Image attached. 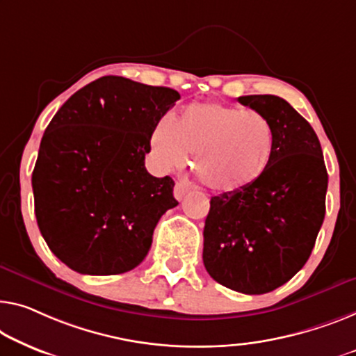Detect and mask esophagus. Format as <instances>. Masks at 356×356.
<instances>
[{
  "instance_id": "1",
  "label": "esophagus",
  "mask_w": 356,
  "mask_h": 356,
  "mask_svg": "<svg viewBox=\"0 0 356 356\" xmlns=\"http://www.w3.org/2000/svg\"><path fill=\"white\" fill-rule=\"evenodd\" d=\"M190 188L187 184H182V182H177L176 185H174V196H176V200H182L185 195H187L190 192Z\"/></svg>"
}]
</instances>
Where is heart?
I'll return each instance as SVG.
<instances>
[{
  "mask_svg": "<svg viewBox=\"0 0 356 356\" xmlns=\"http://www.w3.org/2000/svg\"><path fill=\"white\" fill-rule=\"evenodd\" d=\"M153 161L161 171L187 164L193 153L196 177L212 192H243L261 179L272 161L275 131L257 111L220 102H195L174 121L166 115L150 134Z\"/></svg>",
  "mask_w": 356,
  "mask_h": 356,
  "instance_id": "b5f03b06",
  "label": "heart"
}]
</instances>
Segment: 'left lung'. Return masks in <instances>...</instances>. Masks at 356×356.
<instances>
[{
    "label": "left lung",
    "instance_id": "left-lung-1",
    "mask_svg": "<svg viewBox=\"0 0 356 356\" xmlns=\"http://www.w3.org/2000/svg\"><path fill=\"white\" fill-rule=\"evenodd\" d=\"M238 102L272 123L275 150L256 184L211 198L203 262L225 288L265 294L309 261L325 219L327 172L314 127L284 99L241 95Z\"/></svg>",
    "mask_w": 356,
    "mask_h": 356
}]
</instances>
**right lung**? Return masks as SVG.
<instances>
[{
  "instance_id": "right-lung-1",
  "label": "right lung",
  "mask_w": 356,
  "mask_h": 356,
  "mask_svg": "<svg viewBox=\"0 0 356 356\" xmlns=\"http://www.w3.org/2000/svg\"><path fill=\"white\" fill-rule=\"evenodd\" d=\"M179 99L171 88L102 76L51 120L31 187L41 235L67 267L118 275L145 259L160 217L179 204L174 180L145 169L153 126Z\"/></svg>"
}]
</instances>
